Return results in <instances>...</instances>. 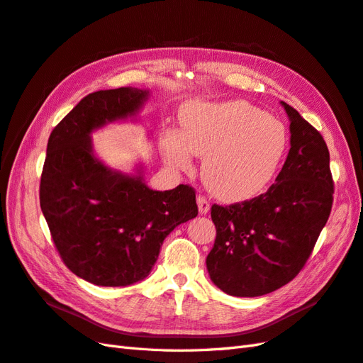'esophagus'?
Listing matches in <instances>:
<instances>
[{"instance_id":"34e87169","label":"esophagus","mask_w":363,"mask_h":363,"mask_svg":"<svg viewBox=\"0 0 363 363\" xmlns=\"http://www.w3.org/2000/svg\"><path fill=\"white\" fill-rule=\"evenodd\" d=\"M196 204H199V211L201 215H206V213H208V211H211V203H208L206 200V196H203V195L196 196Z\"/></svg>"}]
</instances>
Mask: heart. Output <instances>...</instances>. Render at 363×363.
I'll use <instances>...</instances> for the list:
<instances>
[{
  "label": "heart",
  "instance_id": "1",
  "mask_svg": "<svg viewBox=\"0 0 363 363\" xmlns=\"http://www.w3.org/2000/svg\"><path fill=\"white\" fill-rule=\"evenodd\" d=\"M182 125L183 135L164 133V160L172 168L189 169L191 152L204 157L206 188L228 203L265 191L286 150L284 125L245 101L191 103L183 108Z\"/></svg>",
  "mask_w": 363,
  "mask_h": 363
}]
</instances>
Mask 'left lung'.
I'll list each match as a JSON object with an SVG mask.
<instances>
[{
  "label": "left lung",
  "instance_id": "obj_1",
  "mask_svg": "<svg viewBox=\"0 0 363 363\" xmlns=\"http://www.w3.org/2000/svg\"><path fill=\"white\" fill-rule=\"evenodd\" d=\"M291 150L276 183L256 199L212 206L216 227L206 265L235 296H259L289 283L309 259L333 204L330 155L320 131L281 101Z\"/></svg>",
  "mask_w": 363,
  "mask_h": 363
}]
</instances>
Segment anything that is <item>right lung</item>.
Instances as JSON below:
<instances>
[{"instance_id": "obj_1", "label": "right lung", "mask_w": 363, "mask_h": 363, "mask_svg": "<svg viewBox=\"0 0 363 363\" xmlns=\"http://www.w3.org/2000/svg\"><path fill=\"white\" fill-rule=\"evenodd\" d=\"M148 95L138 87L89 94L48 139L39 191L42 213L65 265L96 286L144 280L164 238L199 215L191 186L152 191L142 168L124 174L94 155L92 131L135 116Z\"/></svg>"}]
</instances>
